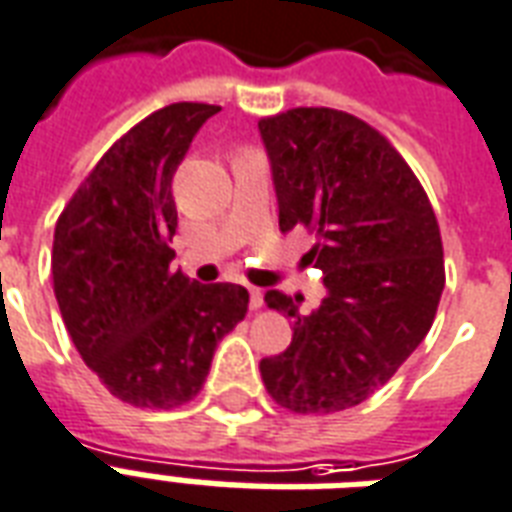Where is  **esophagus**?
I'll return each mask as SVG.
<instances>
[{
    "instance_id": "34e87169",
    "label": "esophagus",
    "mask_w": 512,
    "mask_h": 512,
    "mask_svg": "<svg viewBox=\"0 0 512 512\" xmlns=\"http://www.w3.org/2000/svg\"><path fill=\"white\" fill-rule=\"evenodd\" d=\"M249 308H252V311L263 308V290H257V287L249 290Z\"/></svg>"
}]
</instances>
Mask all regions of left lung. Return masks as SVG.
Masks as SVG:
<instances>
[{"label":"left lung","instance_id":"1","mask_svg":"<svg viewBox=\"0 0 512 512\" xmlns=\"http://www.w3.org/2000/svg\"><path fill=\"white\" fill-rule=\"evenodd\" d=\"M257 128L279 228L314 233L303 263L327 290L311 314L298 295L265 292L292 319V341L260 362V376L287 411H346L395 376L432 327L446 284L438 220L403 155L360 117L298 107Z\"/></svg>","mask_w":512,"mask_h":512}]
</instances>
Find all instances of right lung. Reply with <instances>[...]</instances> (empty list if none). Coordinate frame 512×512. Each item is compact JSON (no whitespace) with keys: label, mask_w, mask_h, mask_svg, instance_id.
<instances>
[{"label":"right lung","mask_w":512,"mask_h":512,"mask_svg":"<svg viewBox=\"0 0 512 512\" xmlns=\"http://www.w3.org/2000/svg\"><path fill=\"white\" fill-rule=\"evenodd\" d=\"M214 104L152 112L109 147L56 222L53 290L85 365L136 408L193 400L214 349L249 306L241 284H198L171 271V179Z\"/></svg>","instance_id":"right-lung-1"}]
</instances>
